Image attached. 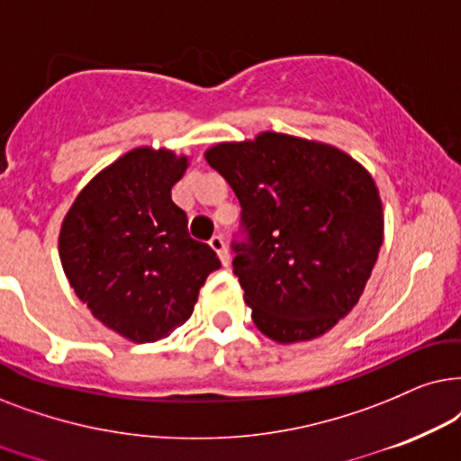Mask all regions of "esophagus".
<instances>
[{"instance_id": "esophagus-1", "label": "esophagus", "mask_w": 461, "mask_h": 461, "mask_svg": "<svg viewBox=\"0 0 461 461\" xmlns=\"http://www.w3.org/2000/svg\"><path fill=\"white\" fill-rule=\"evenodd\" d=\"M211 249L214 250V253L219 255V259H221V263H223V266H230V253H227V247H225V242H223V238L221 236H212L211 238Z\"/></svg>"}]
</instances>
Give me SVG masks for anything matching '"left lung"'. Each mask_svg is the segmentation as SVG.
I'll list each match as a JSON object with an SVG mask.
<instances>
[{"mask_svg":"<svg viewBox=\"0 0 461 461\" xmlns=\"http://www.w3.org/2000/svg\"><path fill=\"white\" fill-rule=\"evenodd\" d=\"M204 158L240 202L231 266L257 329L280 343L333 329L358 303L384 242L371 175L335 147L278 132Z\"/></svg>","mask_w":461,"mask_h":461,"instance_id":"1","label":"left lung"}]
</instances>
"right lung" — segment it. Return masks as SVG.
Instances as JSON below:
<instances>
[{
	"label": "right lung",
	"mask_w": 461,
	"mask_h": 461,
	"mask_svg": "<svg viewBox=\"0 0 461 461\" xmlns=\"http://www.w3.org/2000/svg\"><path fill=\"white\" fill-rule=\"evenodd\" d=\"M185 168L187 158L168 149L128 151L79 192L60 227L73 291L92 316L137 343L181 327L208 274L221 267L170 198Z\"/></svg>",
	"instance_id": "obj_1"
}]
</instances>
